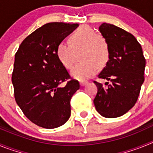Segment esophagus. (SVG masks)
I'll return each mask as SVG.
<instances>
[{"label": "esophagus", "mask_w": 153, "mask_h": 153, "mask_svg": "<svg viewBox=\"0 0 153 153\" xmlns=\"http://www.w3.org/2000/svg\"><path fill=\"white\" fill-rule=\"evenodd\" d=\"M86 83H87L86 81H80V82H79V84H80L81 86H84Z\"/></svg>", "instance_id": "esophagus-1"}]
</instances>
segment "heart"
Masks as SVG:
<instances>
[{"instance_id":"1","label":"heart","mask_w":153,"mask_h":153,"mask_svg":"<svg viewBox=\"0 0 153 153\" xmlns=\"http://www.w3.org/2000/svg\"><path fill=\"white\" fill-rule=\"evenodd\" d=\"M70 42L58 44L56 56L65 68L70 69L75 62L76 53L83 51L81 60L83 63L76 65L70 71L74 79L86 80L97 73L98 67L107 64L110 56L109 44L90 27H80L70 36Z\"/></svg>"}]
</instances>
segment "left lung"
Segmentation results:
<instances>
[{
    "mask_svg": "<svg viewBox=\"0 0 153 153\" xmlns=\"http://www.w3.org/2000/svg\"><path fill=\"white\" fill-rule=\"evenodd\" d=\"M99 30L109 44L110 56L98 76L111 83L103 86L94 81L98 91L93 102L101 116L116 118L126 113L137 101L144 82L146 59L141 45L130 33L106 23Z\"/></svg>",
    "mask_w": 153,
    "mask_h": 153,
    "instance_id": "obj_1",
    "label": "left lung"
}]
</instances>
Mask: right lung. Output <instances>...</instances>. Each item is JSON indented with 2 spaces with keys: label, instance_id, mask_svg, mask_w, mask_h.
Listing matches in <instances>:
<instances>
[{
  "label": "right lung",
  "instance_id": "obj_1",
  "mask_svg": "<svg viewBox=\"0 0 153 153\" xmlns=\"http://www.w3.org/2000/svg\"><path fill=\"white\" fill-rule=\"evenodd\" d=\"M77 24L48 23L23 40L15 54L12 83L24 114L36 125L54 129L70 117V100L79 83L68 81L67 70L56 56V47Z\"/></svg>",
  "mask_w": 153,
  "mask_h": 153
}]
</instances>
